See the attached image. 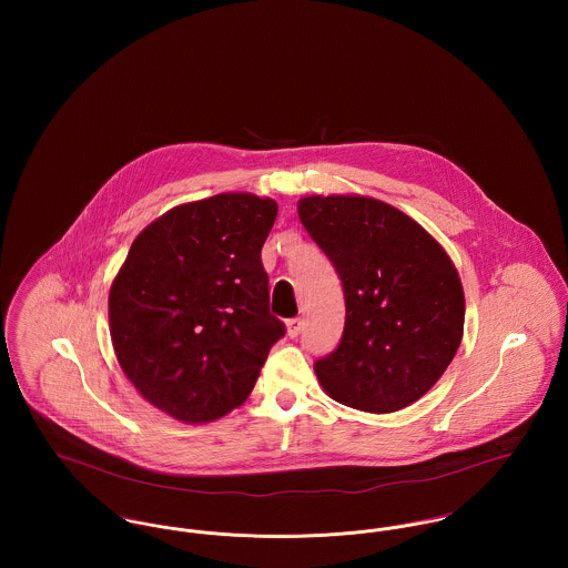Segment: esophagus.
Returning <instances> with one entry per match:
<instances>
[{"mask_svg": "<svg viewBox=\"0 0 568 568\" xmlns=\"http://www.w3.org/2000/svg\"><path fill=\"white\" fill-rule=\"evenodd\" d=\"M302 329H304V320L295 317V320H288V322H286V334H288L291 338L300 336V332H302Z\"/></svg>", "mask_w": 568, "mask_h": 568, "instance_id": "1", "label": "esophagus"}]
</instances>
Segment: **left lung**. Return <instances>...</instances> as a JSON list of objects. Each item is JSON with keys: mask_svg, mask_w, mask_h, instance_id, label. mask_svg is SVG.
<instances>
[{"mask_svg": "<svg viewBox=\"0 0 568 568\" xmlns=\"http://www.w3.org/2000/svg\"><path fill=\"white\" fill-rule=\"evenodd\" d=\"M311 239L345 295L338 347L317 361L325 394L365 413L417 403L455 358L466 300L459 273L417 221L363 194H313L297 203Z\"/></svg>", "mask_w": 568, "mask_h": 568, "instance_id": "8db88e82", "label": "left lung"}]
</instances>
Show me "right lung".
<instances>
[{
	"label": "right lung",
	"instance_id": "add662e5",
	"mask_svg": "<svg viewBox=\"0 0 568 568\" xmlns=\"http://www.w3.org/2000/svg\"><path fill=\"white\" fill-rule=\"evenodd\" d=\"M277 203L223 192L181 203L140 232L109 291L115 358L140 396L183 424L248 398L284 324L260 260Z\"/></svg>",
	"mask_w": 568,
	"mask_h": 568
}]
</instances>
